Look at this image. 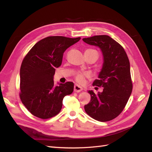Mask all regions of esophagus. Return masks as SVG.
Returning <instances> with one entry per match:
<instances>
[{
    "label": "esophagus",
    "instance_id": "1",
    "mask_svg": "<svg viewBox=\"0 0 152 152\" xmlns=\"http://www.w3.org/2000/svg\"><path fill=\"white\" fill-rule=\"evenodd\" d=\"M83 90V88L82 87H80V86H78L77 84H76L75 87H74V91L76 93H80Z\"/></svg>",
    "mask_w": 152,
    "mask_h": 152
}]
</instances>
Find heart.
Returning <instances> with one entry per match:
<instances>
[{"label":"heart","instance_id":"b5f03b06","mask_svg":"<svg viewBox=\"0 0 152 152\" xmlns=\"http://www.w3.org/2000/svg\"><path fill=\"white\" fill-rule=\"evenodd\" d=\"M86 51H90V52H96L98 54V52L96 50H93V49H88ZM89 76V74L88 73H85V72H78L76 75V80L78 83L83 84L85 81H86V77Z\"/></svg>","mask_w":152,"mask_h":152}]
</instances>
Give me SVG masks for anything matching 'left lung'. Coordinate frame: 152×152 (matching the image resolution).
Segmentation results:
<instances>
[{"mask_svg":"<svg viewBox=\"0 0 152 152\" xmlns=\"http://www.w3.org/2000/svg\"><path fill=\"white\" fill-rule=\"evenodd\" d=\"M83 41L99 47L104 58L98 79L93 83L104 87L103 91L96 94L88 91L91 101L84 106L85 111L96 121H111L121 113L132 92L129 59L124 48L109 36H94Z\"/></svg>","mask_w":152,"mask_h":152,"instance_id":"obj_1","label":"left lung"}]
</instances>
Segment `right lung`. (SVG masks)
I'll use <instances>...</instances> for the list:
<instances>
[{
    "mask_svg": "<svg viewBox=\"0 0 152 152\" xmlns=\"http://www.w3.org/2000/svg\"><path fill=\"white\" fill-rule=\"evenodd\" d=\"M80 37L50 36L38 41L24 57L20 69V98L33 115L47 119L61 111L63 99L74 90L67 82L54 86L56 68L61 65L63 53Z\"/></svg>",
    "mask_w": 152,
    "mask_h": 152,
    "instance_id": "add662e5",
    "label": "right lung"
}]
</instances>
